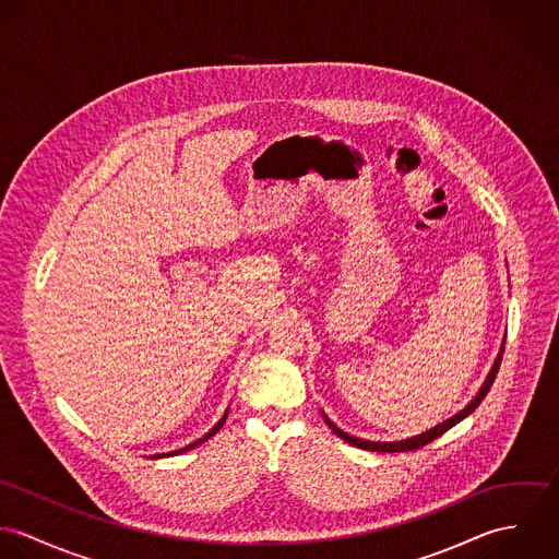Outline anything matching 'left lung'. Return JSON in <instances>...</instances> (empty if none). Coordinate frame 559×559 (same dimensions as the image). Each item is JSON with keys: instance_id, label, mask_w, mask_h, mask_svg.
Returning a JSON list of instances; mask_svg holds the SVG:
<instances>
[{"instance_id": "8db88e82", "label": "left lung", "mask_w": 559, "mask_h": 559, "mask_svg": "<svg viewBox=\"0 0 559 559\" xmlns=\"http://www.w3.org/2000/svg\"><path fill=\"white\" fill-rule=\"evenodd\" d=\"M501 353H503V348H501ZM501 353H499V357L495 359L492 370L488 372V377H486V381H484V385H481L478 396L467 404V408H463L459 415H454V417L445 419L443 424L435 426L432 430H426L424 435H417V437H411V439H404V441H394V443H374V441L355 439V437H350V435L342 432V430H340L335 424H331L326 417H324V419H326L329 428H331L337 437H342L346 443H350V445H355V448H361V450H368V452H411V450H419V448H424L426 443H430V441H435L437 437H441L443 432H448L452 426H456L461 419H465L467 415H472V413L478 408L479 402H481L484 396L488 394V390H490V385H492V381H495V377H497V372H499V366H501Z\"/></svg>"}]
</instances>
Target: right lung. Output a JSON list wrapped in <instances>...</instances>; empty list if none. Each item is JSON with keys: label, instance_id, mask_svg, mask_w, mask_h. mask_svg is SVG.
Here are the masks:
<instances>
[{"label": "right lung", "instance_id": "obj_1", "mask_svg": "<svg viewBox=\"0 0 559 559\" xmlns=\"http://www.w3.org/2000/svg\"><path fill=\"white\" fill-rule=\"evenodd\" d=\"M226 417H228V411H226V413H224V417H222V419H219V421H217V426H213V428H211V430H209V432H206V435H204V437H202V439H198V441H193V443H189V445H187V448H180V450H176V452H169V454H165V456H174V454H182V452H189V450H193V448H198V445H202V443H204V441H209V439H211V437H213V435H215V432H219V428H222V426H224V421H226ZM153 459H159V456H153Z\"/></svg>", "mask_w": 559, "mask_h": 559}]
</instances>
